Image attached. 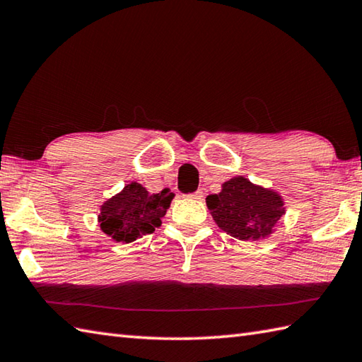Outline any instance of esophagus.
Here are the masks:
<instances>
[{
    "label": "esophagus",
    "instance_id": "esophagus-1",
    "mask_svg": "<svg viewBox=\"0 0 362 362\" xmlns=\"http://www.w3.org/2000/svg\"><path fill=\"white\" fill-rule=\"evenodd\" d=\"M189 197L196 199V201H202V199H204V193H202V191H196V193H193Z\"/></svg>",
    "mask_w": 362,
    "mask_h": 362
}]
</instances>
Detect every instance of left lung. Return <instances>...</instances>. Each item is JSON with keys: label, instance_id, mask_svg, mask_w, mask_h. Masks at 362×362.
I'll return each mask as SVG.
<instances>
[{"label": "left lung", "instance_id": "1", "mask_svg": "<svg viewBox=\"0 0 362 362\" xmlns=\"http://www.w3.org/2000/svg\"><path fill=\"white\" fill-rule=\"evenodd\" d=\"M206 206L218 227L240 241H263L272 236L286 213L275 189L236 175L221 185L218 194L206 196Z\"/></svg>", "mask_w": 362, "mask_h": 362}]
</instances>
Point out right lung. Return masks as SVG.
<instances>
[{
  "instance_id": "obj_1",
  "label": "right lung",
  "mask_w": 362,
  "mask_h": 362,
  "mask_svg": "<svg viewBox=\"0 0 362 362\" xmlns=\"http://www.w3.org/2000/svg\"><path fill=\"white\" fill-rule=\"evenodd\" d=\"M174 193L163 189L151 194L141 183L129 182L118 194L99 206L98 224L113 241L129 244L161 226Z\"/></svg>"
}]
</instances>
